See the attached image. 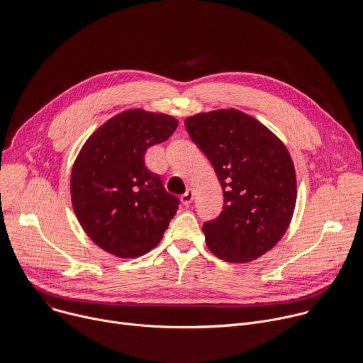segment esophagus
Wrapping results in <instances>:
<instances>
[{
	"mask_svg": "<svg viewBox=\"0 0 363 363\" xmlns=\"http://www.w3.org/2000/svg\"><path fill=\"white\" fill-rule=\"evenodd\" d=\"M192 200H194V191L189 188V189H186V192L181 196V201H182L184 206H189V204L192 203Z\"/></svg>",
	"mask_w": 363,
	"mask_h": 363,
	"instance_id": "esophagus-1",
	"label": "esophagus"
}]
</instances>
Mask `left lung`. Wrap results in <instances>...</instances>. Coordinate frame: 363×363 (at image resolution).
<instances>
[{"mask_svg":"<svg viewBox=\"0 0 363 363\" xmlns=\"http://www.w3.org/2000/svg\"><path fill=\"white\" fill-rule=\"evenodd\" d=\"M185 127L224 192L223 211L203 224L207 247L230 263L265 255L285 235L295 208L288 149L267 125L236 108L195 114Z\"/></svg>","mask_w":363,"mask_h":363,"instance_id":"1","label":"left lung"}]
</instances>
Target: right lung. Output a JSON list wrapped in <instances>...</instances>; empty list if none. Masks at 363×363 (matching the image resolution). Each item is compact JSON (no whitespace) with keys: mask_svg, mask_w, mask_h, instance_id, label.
I'll list each match as a JSON object with an SVG mask.
<instances>
[{"mask_svg":"<svg viewBox=\"0 0 363 363\" xmlns=\"http://www.w3.org/2000/svg\"><path fill=\"white\" fill-rule=\"evenodd\" d=\"M178 120L125 110L98 127L71 174L75 216L86 236L117 257H139L159 245L179 200L145 164L146 150L168 140Z\"/></svg>","mask_w":363,"mask_h":363,"instance_id":"obj_1","label":"right lung"}]
</instances>
